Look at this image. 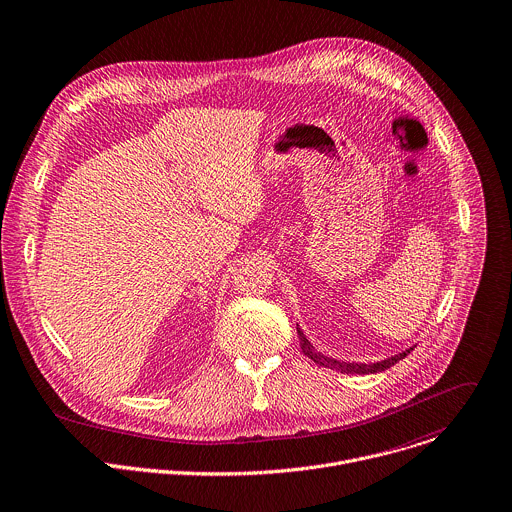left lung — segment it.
Instances as JSON below:
<instances>
[{
  "label": "left lung",
  "instance_id": "obj_1",
  "mask_svg": "<svg viewBox=\"0 0 512 512\" xmlns=\"http://www.w3.org/2000/svg\"><path fill=\"white\" fill-rule=\"evenodd\" d=\"M297 337H299V346H301V352L309 358V360H313L317 366H323V368H329V370H335V372H339V374H378V372H384V370H388V368H392L396 362H400V360H404L408 354H410V350H406V352H402V354H396V356H392V358H386V360H382V362H374V364H356V362H339V360H335V358H327V356H323L321 352H317L315 348H313V344L309 342V339L305 337V333H303V329L297 325Z\"/></svg>",
  "mask_w": 512,
  "mask_h": 512
}]
</instances>
